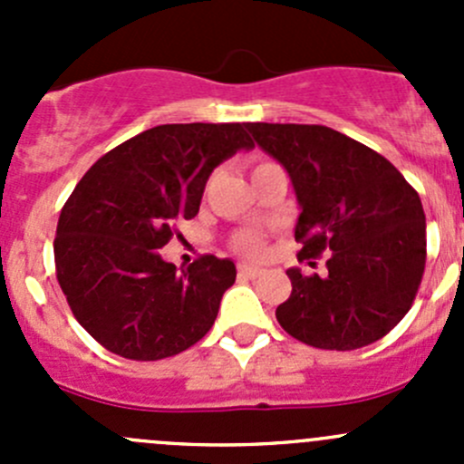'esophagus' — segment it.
Returning <instances> with one entry per match:
<instances>
[{
	"label": "esophagus",
	"mask_w": 464,
	"mask_h": 464,
	"mask_svg": "<svg viewBox=\"0 0 464 464\" xmlns=\"http://www.w3.org/2000/svg\"><path fill=\"white\" fill-rule=\"evenodd\" d=\"M237 274L242 276V278H258V276L265 274V269H260V266H254V265H237Z\"/></svg>",
	"instance_id": "obj_1"
}]
</instances>
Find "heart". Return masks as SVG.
<instances>
[{
    "instance_id": "obj_1",
    "label": "heart",
    "mask_w": 464,
    "mask_h": 464,
    "mask_svg": "<svg viewBox=\"0 0 464 464\" xmlns=\"http://www.w3.org/2000/svg\"><path fill=\"white\" fill-rule=\"evenodd\" d=\"M260 166H265V163H260ZM260 166H256V168H260ZM233 245H236V249L240 251V254H246V256H258V254H262V249H265V240H262L260 233H256V231L240 233Z\"/></svg>"
}]
</instances>
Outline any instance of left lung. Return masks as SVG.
<instances>
[{"label":"left lung","mask_w":464,"mask_h":464,"mask_svg":"<svg viewBox=\"0 0 464 464\" xmlns=\"http://www.w3.org/2000/svg\"><path fill=\"white\" fill-rule=\"evenodd\" d=\"M287 170L296 195L298 258L330 254L327 274L287 269L292 294L276 310L283 330L323 350L375 343L413 305L427 260V218L388 159L325 128L246 123Z\"/></svg>","instance_id":"obj_1"}]
</instances>
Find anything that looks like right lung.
I'll return each instance as SVG.
<instances>
[{"instance_id": "add662e5", "label": "right lung", "mask_w": 464, "mask_h": 464, "mask_svg": "<svg viewBox=\"0 0 464 464\" xmlns=\"http://www.w3.org/2000/svg\"><path fill=\"white\" fill-rule=\"evenodd\" d=\"M245 123L157 125L85 172L55 231L58 283L78 323L110 353L157 362L184 353L218 319L236 283L228 258L177 271L159 254L198 215L210 172L254 141Z\"/></svg>"}]
</instances>
